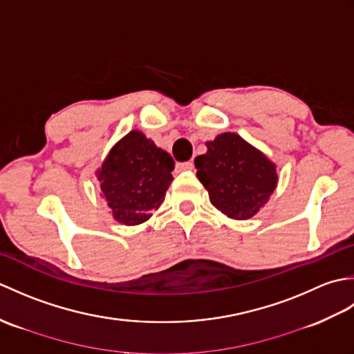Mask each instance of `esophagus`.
<instances>
[{"mask_svg": "<svg viewBox=\"0 0 354 354\" xmlns=\"http://www.w3.org/2000/svg\"><path fill=\"white\" fill-rule=\"evenodd\" d=\"M178 170H192L193 169V162L192 161H185V162H178L176 164Z\"/></svg>", "mask_w": 354, "mask_h": 354, "instance_id": "esophagus-1", "label": "esophagus"}]
</instances>
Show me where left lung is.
Returning a JSON list of instances; mask_svg holds the SVG:
<instances>
[{
    "mask_svg": "<svg viewBox=\"0 0 354 354\" xmlns=\"http://www.w3.org/2000/svg\"><path fill=\"white\" fill-rule=\"evenodd\" d=\"M205 146L194 165L209 202L230 219H251L277 189V165L234 132L217 135Z\"/></svg>",
    "mask_w": 354,
    "mask_h": 354,
    "instance_id": "1",
    "label": "left lung"
}]
</instances>
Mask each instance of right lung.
<instances>
[{"instance_id": "right-lung-1", "label": "right lung", "mask_w": 354, "mask_h": 354, "mask_svg": "<svg viewBox=\"0 0 354 354\" xmlns=\"http://www.w3.org/2000/svg\"><path fill=\"white\" fill-rule=\"evenodd\" d=\"M173 169L171 156L135 129L112 146L95 176L112 217L133 227L149 221L150 212L161 207Z\"/></svg>"}]
</instances>
